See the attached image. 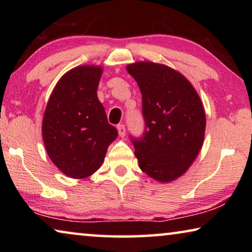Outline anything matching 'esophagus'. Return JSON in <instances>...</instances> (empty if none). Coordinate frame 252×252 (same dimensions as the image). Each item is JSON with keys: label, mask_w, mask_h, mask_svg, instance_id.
<instances>
[{"label": "esophagus", "mask_w": 252, "mask_h": 252, "mask_svg": "<svg viewBox=\"0 0 252 252\" xmlns=\"http://www.w3.org/2000/svg\"><path fill=\"white\" fill-rule=\"evenodd\" d=\"M118 132H119V135L123 138V136L126 135V126L123 125H119L118 126Z\"/></svg>", "instance_id": "34e87169"}]
</instances>
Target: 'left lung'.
Segmentation results:
<instances>
[{"mask_svg":"<svg viewBox=\"0 0 252 252\" xmlns=\"http://www.w3.org/2000/svg\"><path fill=\"white\" fill-rule=\"evenodd\" d=\"M126 71L141 91L147 126L141 139H132L139 167L157 181H174L202 148L206 113L201 99L185 75L165 64L134 62Z\"/></svg>","mask_w":252,"mask_h":252,"instance_id":"left-lung-1","label":"left lung"}]
</instances>
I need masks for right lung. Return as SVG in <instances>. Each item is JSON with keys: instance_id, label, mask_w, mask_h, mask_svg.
Wrapping results in <instances>:
<instances>
[{"instance_id": "1", "label": "right lung", "mask_w": 252, "mask_h": 252, "mask_svg": "<svg viewBox=\"0 0 252 252\" xmlns=\"http://www.w3.org/2000/svg\"><path fill=\"white\" fill-rule=\"evenodd\" d=\"M100 65H79L61 76L49 97L42 121L48 156L72 179L92 176L103 163L118 131L108 123L96 90Z\"/></svg>"}]
</instances>
